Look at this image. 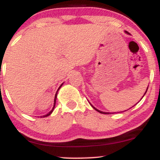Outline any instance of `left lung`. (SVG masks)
I'll return each instance as SVG.
<instances>
[{
	"instance_id": "1",
	"label": "left lung",
	"mask_w": 160,
	"mask_h": 160,
	"mask_svg": "<svg viewBox=\"0 0 160 160\" xmlns=\"http://www.w3.org/2000/svg\"><path fill=\"white\" fill-rule=\"evenodd\" d=\"M126 32V34H129V33H128V32H126H126ZM148 89H147V90H146V92H145V93H144V95L145 94H146V92H147V91H148ZM143 97H144V96H143ZM91 105H92V104H91ZM92 107L93 108H94V109L95 110H96V111H98V112H99V113H104V114H110V113H108V112H103V111H99V110H98V109H96V108H95V107H94V106H92Z\"/></svg>"
}]
</instances>
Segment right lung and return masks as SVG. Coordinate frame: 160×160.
Returning <instances> with one entry per match:
<instances>
[{
    "label": "right lung",
    "instance_id": "obj_1",
    "mask_svg": "<svg viewBox=\"0 0 160 160\" xmlns=\"http://www.w3.org/2000/svg\"><path fill=\"white\" fill-rule=\"evenodd\" d=\"M62 84L61 86H59V88H58V90H57V92H56V95H55V98H54V105H53V108H52V111H50L48 113H47V114H46V115H44V116H42V117H48V116H49L51 114V113H52V112L53 111V110H54V108H55V105H56V98H57V93H58V91L59 90V89L60 88L62 87Z\"/></svg>",
    "mask_w": 160,
    "mask_h": 160
}]
</instances>
